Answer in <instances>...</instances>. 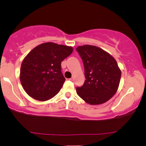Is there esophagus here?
Wrapping results in <instances>:
<instances>
[{"label": "esophagus", "instance_id": "1", "mask_svg": "<svg viewBox=\"0 0 146 146\" xmlns=\"http://www.w3.org/2000/svg\"><path fill=\"white\" fill-rule=\"evenodd\" d=\"M70 81H74V77H72L71 78H70Z\"/></svg>", "mask_w": 146, "mask_h": 146}]
</instances>
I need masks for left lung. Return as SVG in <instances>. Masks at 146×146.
Listing matches in <instances>:
<instances>
[{
	"mask_svg": "<svg viewBox=\"0 0 146 146\" xmlns=\"http://www.w3.org/2000/svg\"><path fill=\"white\" fill-rule=\"evenodd\" d=\"M83 61L85 82L76 88L77 94L90 105L108 101L118 88L121 70L112 56L100 48L84 45L76 48Z\"/></svg>",
	"mask_w": 146,
	"mask_h": 146,
	"instance_id": "left-lung-1",
	"label": "left lung"
}]
</instances>
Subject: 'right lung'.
<instances>
[{"label":"right lung","instance_id":"obj_1","mask_svg":"<svg viewBox=\"0 0 146 146\" xmlns=\"http://www.w3.org/2000/svg\"><path fill=\"white\" fill-rule=\"evenodd\" d=\"M73 48L54 42L41 44L23 60L20 80L30 96L46 101L57 94L65 82L61 62L71 54Z\"/></svg>","mask_w":146,"mask_h":146}]
</instances>
